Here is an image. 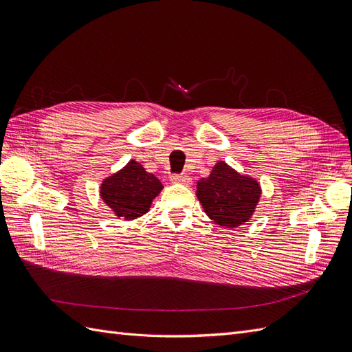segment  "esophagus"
I'll return each mask as SVG.
<instances>
[{
	"label": "esophagus",
	"mask_w": 352,
	"mask_h": 352,
	"mask_svg": "<svg viewBox=\"0 0 352 352\" xmlns=\"http://www.w3.org/2000/svg\"><path fill=\"white\" fill-rule=\"evenodd\" d=\"M170 180H172L173 184H182V185H190V182H192V179H190L188 175H173L170 177Z\"/></svg>",
	"instance_id": "34e87169"
}]
</instances>
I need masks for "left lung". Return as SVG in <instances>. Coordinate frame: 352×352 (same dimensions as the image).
I'll list each match as a JSON object with an SVG mask.
<instances>
[{
  "label": "left lung",
  "mask_w": 352,
  "mask_h": 352,
  "mask_svg": "<svg viewBox=\"0 0 352 352\" xmlns=\"http://www.w3.org/2000/svg\"><path fill=\"white\" fill-rule=\"evenodd\" d=\"M255 179L242 176L225 162L212 167L208 177L199 179L197 197L206 214L223 228H238L248 221L260 199Z\"/></svg>",
  "instance_id": "left-lung-1"
}]
</instances>
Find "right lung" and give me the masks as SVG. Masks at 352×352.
Masks as SVG:
<instances>
[{"label": "right lung", "mask_w": 352, "mask_h": 352, "mask_svg": "<svg viewBox=\"0 0 352 352\" xmlns=\"http://www.w3.org/2000/svg\"><path fill=\"white\" fill-rule=\"evenodd\" d=\"M162 189V182L132 160L119 172L104 179L101 198L117 217L132 220L150 210L153 199Z\"/></svg>", "instance_id": "1"}]
</instances>
